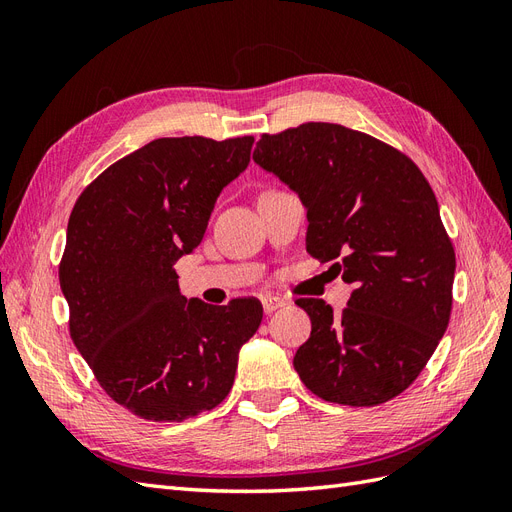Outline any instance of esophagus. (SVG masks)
Masks as SVG:
<instances>
[{"label": "esophagus", "instance_id": "esophagus-1", "mask_svg": "<svg viewBox=\"0 0 512 512\" xmlns=\"http://www.w3.org/2000/svg\"><path fill=\"white\" fill-rule=\"evenodd\" d=\"M286 305V301L284 299H280V297H265L262 299V309H265V314H273L275 309H280V307H284Z\"/></svg>", "mask_w": 512, "mask_h": 512}]
</instances>
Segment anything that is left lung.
Listing matches in <instances>:
<instances>
[{"label": "left lung", "instance_id": "8db88e82", "mask_svg": "<svg viewBox=\"0 0 512 512\" xmlns=\"http://www.w3.org/2000/svg\"><path fill=\"white\" fill-rule=\"evenodd\" d=\"M254 162L301 198L307 252L354 286L339 316L322 299L297 301L312 320L292 361L299 378L342 406L397 397L451 318L455 252L431 185L404 153L322 121L265 134Z\"/></svg>", "mask_w": 512, "mask_h": 512}]
</instances>
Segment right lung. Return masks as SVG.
<instances>
[{"mask_svg":"<svg viewBox=\"0 0 512 512\" xmlns=\"http://www.w3.org/2000/svg\"><path fill=\"white\" fill-rule=\"evenodd\" d=\"M252 145L156 138L108 166L70 213L59 286L72 342L106 395L147 421L181 423L222 404L260 327V301H188L175 273Z\"/></svg>","mask_w":512,"mask_h":512,"instance_id":"right-lung-1","label":"right lung"}]
</instances>
